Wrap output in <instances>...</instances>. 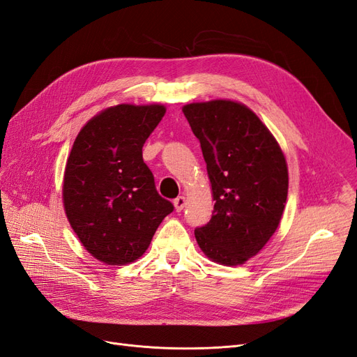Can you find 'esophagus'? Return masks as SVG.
I'll return each instance as SVG.
<instances>
[{
	"label": "esophagus",
	"mask_w": 357,
	"mask_h": 357,
	"mask_svg": "<svg viewBox=\"0 0 357 357\" xmlns=\"http://www.w3.org/2000/svg\"><path fill=\"white\" fill-rule=\"evenodd\" d=\"M185 205H186V198L183 197V195H180V197H177V198L174 199V207H176V211H181L183 208H185Z\"/></svg>",
	"instance_id": "obj_1"
}]
</instances>
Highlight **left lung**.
Returning a JSON list of instances; mask_svg holds the SVG:
<instances>
[{
	"mask_svg": "<svg viewBox=\"0 0 357 357\" xmlns=\"http://www.w3.org/2000/svg\"><path fill=\"white\" fill-rule=\"evenodd\" d=\"M183 113L201 143L215 201L195 238L213 262L241 265L262 250L282 220L289 189L284 155L241 102H193Z\"/></svg>",
	"mask_w": 357,
	"mask_h": 357,
	"instance_id": "1",
	"label": "left lung"
}]
</instances>
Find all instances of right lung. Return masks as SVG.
Here are the masks:
<instances>
[{"mask_svg":"<svg viewBox=\"0 0 357 357\" xmlns=\"http://www.w3.org/2000/svg\"><path fill=\"white\" fill-rule=\"evenodd\" d=\"M159 104H119L86 123L63 174V208L73 231L93 257L126 265L147 250L164 218L174 210L155 186L143 146L162 121Z\"/></svg>","mask_w":357,"mask_h":357,"instance_id":"1","label":"right lung"}]
</instances>
